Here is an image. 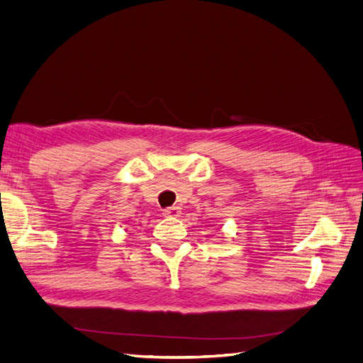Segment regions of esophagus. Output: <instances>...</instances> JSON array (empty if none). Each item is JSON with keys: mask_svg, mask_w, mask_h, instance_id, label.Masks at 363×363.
Masks as SVG:
<instances>
[{"mask_svg": "<svg viewBox=\"0 0 363 363\" xmlns=\"http://www.w3.org/2000/svg\"><path fill=\"white\" fill-rule=\"evenodd\" d=\"M181 215V208L179 207H169L164 210V216H170V218H176Z\"/></svg>", "mask_w": 363, "mask_h": 363, "instance_id": "34e87169", "label": "esophagus"}]
</instances>
